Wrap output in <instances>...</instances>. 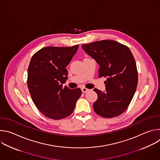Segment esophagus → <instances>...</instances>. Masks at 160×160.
<instances>
[{"label":"esophagus","mask_w":160,"mask_h":160,"mask_svg":"<svg viewBox=\"0 0 160 160\" xmlns=\"http://www.w3.org/2000/svg\"><path fill=\"white\" fill-rule=\"evenodd\" d=\"M89 90H90L89 89H88V88H85V87L82 88V92H83V93H86V92H88Z\"/></svg>","instance_id":"34e87169"}]
</instances>
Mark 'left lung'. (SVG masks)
<instances>
[{"label":"left lung","mask_w":160,"mask_h":160,"mask_svg":"<svg viewBox=\"0 0 160 160\" xmlns=\"http://www.w3.org/2000/svg\"><path fill=\"white\" fill-rule=\"evenodd\" d=\"M83 49L99 64V77H106V91L94 88L98 98L94 111L104 118L122 114L129 106L138 83L133 56L126 45L109 40L82 45Z\"/></svg>","instance_id":"1"}]
</instances>
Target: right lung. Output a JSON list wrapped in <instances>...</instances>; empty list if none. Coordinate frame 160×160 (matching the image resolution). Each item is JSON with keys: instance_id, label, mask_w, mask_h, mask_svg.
<instances>
[{"instance_id": "right-lung-1", "label": "right lung", "mask_w": 160, "mask_h": 160, "mask_svg": "<svg viewBox=\"0 0 160 160\" xmlns=\"http://www.w3.org/2000/svg\"><path fill=\"white\" fill-rule=\"evenodd\" d=\"M78 47L43 48L30 60L27 78L29 92L37 109L49 118L60 120L70 116L82 95L79 88L62 87L68 78L66 67Z\"/></svg>"}]
</instances>
